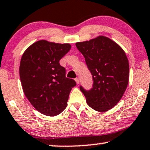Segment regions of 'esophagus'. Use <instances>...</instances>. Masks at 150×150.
<instances>
[{
  "mask_svg": "<svg viewBox=\"0 0 150 150\" xmlns=\"http://www.w3.org/2000/svg\"><path fill=\"white\" fill-rule=\"evenodd\" d=\"M75 82H76L77 84H78L79 83H80V80H79V78H77V77H76V78L75 79Z\"/></svg>",
  "mask_w": 150,
  "mask_h": 150,
  "instance_id": "esophagus-1",
  "label": "esophagus"
}]
</instances>
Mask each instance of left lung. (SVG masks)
I'll use <instances>...</instances> for the list:
<instances>
[{
    "label": "left lung",
    "instance_id": "obj_1",
    "mask_svg": "<svg viewBox=\"0 0 150 150\" xmlns=\"http://www.w3.org/2000/svg\"><path fill=\"white\" fill-rule=\"evenodd\" d=\"M75 45L84 56L92 75L91 89L80 86L86 103L98 112L112 109L123 96L129 83V65L125 52L104 36L77 42Z\"/></svg>",
    "mask_w": 150,
    "mask_h": 150
}]
</instances>
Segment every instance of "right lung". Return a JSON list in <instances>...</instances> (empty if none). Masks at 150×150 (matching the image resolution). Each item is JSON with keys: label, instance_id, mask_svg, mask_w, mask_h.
<instances>
[{"label": "right lung", "instance_id": "1", "mask_svg": "<svg viewBox=\"0 0 150 150\" xmlns=\"http://www.w3.org/2000/svg\"><path fill=\"white\" fill-rule=\"evenodd\" d=\"M69 44L40 40L30 45L21 57L19 75L25 96L43 115L56 116L64 110L72 88L73 79L66 77L59 61L70 51Z\"/></svg>", "mask_w": 150, "mask_h": 150}]
</instances>
